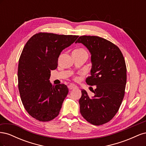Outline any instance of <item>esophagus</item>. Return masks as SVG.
<instances>
[{
    "label": "esophagus",
    "mask_w": 146,
    "mask_h": 146,
    "mask_svg": "<svg viewBox=\"0 0 146 146\" xmlns=\"http://www.w3.org/2000/svg\"><path fill=\"white\" fill-rule=\"evenodd\" d=\"M68 88H69V90H70L75 89V88H77V86H76V85H68Z\"/></svg>",
    "instance_id": "1"
}]
</instances>
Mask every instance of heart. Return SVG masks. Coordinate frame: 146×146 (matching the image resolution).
<instances>
[{
    "label": "heart",
    "instance_id": "obj_1",
    "mask_svg": "<svg viewBox=\"0 0 146 146\" xmlns=\"http://www.w3.org/2000/svg\"><path fill=\"white\" fill-rule=\"evenodd\" d=\"M74 53H77V54H87V52L83 48H79L76 49V50H74Z\"/></svg>",
    "mask_w": 146,
    "mask_h": 146
}]
</instances>
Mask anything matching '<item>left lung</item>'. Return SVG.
Returning <instances> with one entry per match:
<instances>
[{
    "label": "left lung",
    "instance_id": "obj_1",
    "mask_svg": "<svg viewBox=\"0 0 146 146\" xmlns=\"http://www.w3.org/2000/svg\"><path fill=\"white\" fill-rule=\"evenodd\" d=\"M77 42L83 44L91 53V76L86 82L91 86L96 85L92 98L85 90H82L80 111L88 122L102 125L115 116L124 97L125 61L119 48L104 38L82 36L76 41Z\"/></svg>",
    "mask_w": 146,
    "mask_h": 146
}]
</instances>
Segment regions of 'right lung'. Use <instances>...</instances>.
<instances>
[{"label":"right lung","instance_id":"1","mask_svg":"<svg viewBox=\"0 0 146 146\" xmlns=\"http://www.w3.org/2000/svg\"><path fill=\"white\" fill-rule=\"evenodd\" d=\"M78 37L41 32L25 44L19 60L18 88L25 109L36 120L50 121L60 113L69 90L64 84L52 85L50 70L56 69L61 52Z\"/></svg>","mask_w":146,"mask_h":146}]
</instances>
